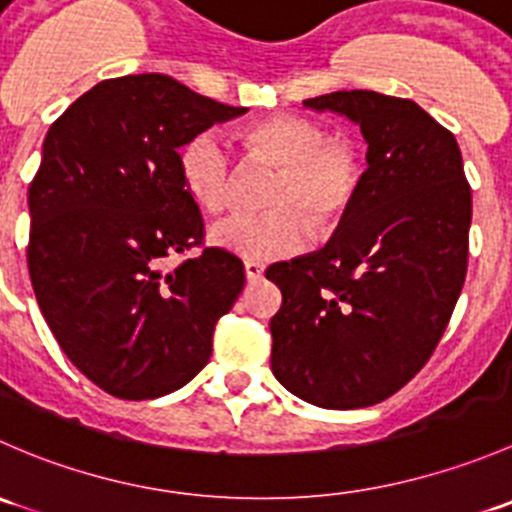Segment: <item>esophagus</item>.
I'll use <instances>...</instances> for the list:
<instances>
[{
    "label": "esophagus",
    "mask_w": 512,
    "mask_h": 512,
    "mask_svg": "<svg viewBox=\"0 0 512 512\" xmlns=\"http://www.w3.org/2000/svg\"><path fill=\"white\" fill-rule=\"evenodd\" d=\"M262 272H265V265H262V262H257V260H247V262H245V277H247V280H250V282L260 280Z\"/></svg>",
    "instance_id": "34e87169"
}]
</instances>
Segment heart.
<instances>
[{
  "instance_id": "heart-1",
  "label": "heart",
  "mask_w": 512,
  "mask_h": 512,
  "mask_svg": "<svg viewBox=\"0 0 512 512\" xmlns=\"http://www.w3.org/2000/svg\"><path fill=\"white\" fill-rule=\"evenodd\" d=\"M245 146L255 156L280 165L267 193L272 208L260 213L225 215L210 227L215 247L247 257L275 260L299 250L307 223L324 230L337 223L359 193L364 156L347 133H327L319 121L304 116H272L245 131ZM185 188L203 208L223 210L230 200V146L218 131H200L180 151Z\"/></svg>"
}]
</instances>
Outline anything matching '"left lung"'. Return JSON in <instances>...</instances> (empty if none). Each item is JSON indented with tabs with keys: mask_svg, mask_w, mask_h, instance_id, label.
<instances>
[{
	"mask_svg": "<svg viewBox=\"0 0 512 512\" xmlns=\"http://www.w3.org/2000/svg\"><path fill=\"white\" fill-rule=\"evenodd\" d=\"M304 108L361 128L359 193L322 250L272 267V374L322 409H364L431 359L468 267L471 185L448 128L409 98L334 91Z\"/></svg>",
	"mask_w": 512,
	"mask_h": 512,
	"instance_id": "1",
	"label": "left lung"
}]
</instances>
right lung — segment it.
Here are the masks:
<instances>
[{
	"label": "right lung",
	"mask_w": 512,
	"mask_h": 512,
	"mask_svg": "<svg viewBox=\"0 0 512 512\" xmlns=\"http://www.w3.org/2000/svg\"><path fill=\"white\" fill-rule=\"evenodd\" d=\"M245 111L136 74L96 84L46 133L29 185V277L59 347L106 394L158 399L213 354L245 267L205 247L165 270L205 232L178 148Z\"/></svg>",
	"instance_id": "1"
}]
</instances>
